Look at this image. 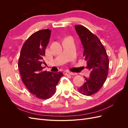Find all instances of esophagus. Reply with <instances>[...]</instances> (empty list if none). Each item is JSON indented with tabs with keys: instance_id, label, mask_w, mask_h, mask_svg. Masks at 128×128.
Masks as SVG:
<instances>
[{
	"instance_id": "esophagus-1",
	"label": "esophagus",
	"mask_w": 128,
	"mask_h": 128,
	"mask_svg": "<svg viewBox=\"0 0 128 128\" xmlns=\"http://www.w3.org/2000/svg\"><path fill=\"white\" fill-rule=\"evenodd\" d=\"M65 75H74V73L72 72H66V73H65Z\"/></svg>"
}]
</instances>
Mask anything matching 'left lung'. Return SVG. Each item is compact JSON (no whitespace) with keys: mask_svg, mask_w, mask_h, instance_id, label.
<instances>
[{"mask_svg":"<svg viewBox=\"0 0 128 128\" xmlns=\"http://www.w3.org/2000/svg\"><path fill=\"white\" fill-rule=\"evenodd\" d=\"M75 29L84 48L83 57L87 61L86 68L90 76L77 90L83 95L91 96L97 92L105 82L108 74L109 59L102 44L94 34L86 27L75 25Z\"/></svg>","mask_w":128,"mask_h":128,"instance_id":"8db88e82","label":"left lung"}]
</instances>
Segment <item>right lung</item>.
I'll return each mask as SVG.
<instances>
[{"mask_svg":"<svg viewBox=\"0 0 128 128\" xmlns=\"http://www.w3.org/2000/svg\"><path fill=\"white\" fill-rule=\"evenodd\" d=\"M51 30L43 29L32 34L22 46L18 67L23 83L28 90L41 99L55 94L56 86L63 74L43 71V58L49 42Z\"/></svg>","mask_w":128,"mask_h":128,"instance_id":"1","label":"right lung"}]
</instances>
